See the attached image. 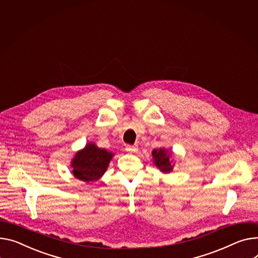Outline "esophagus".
<instances>
[{
    "mask_svg": "<svg viewBox=\"0 0 258 258\" xmlns=\"http://www.w3.org/2000/svg\"><path fill=\"white\" fill-rule=\"evenodd\" d=\"M125 150L128 152H137L138 151V146L137 145H126Z\"/></svg>",
    "mask_w": 258,
    "mask_h": 258,
    "instance_id": "esophagus-1",
    "label": "esophagus"
}]
</instances>
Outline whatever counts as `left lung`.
<instances>
[{"label":"left lung","instance_id":"8db88e82","mask_svg":"<svg viewBox=\"0 0 258 258\" xmlns=\"http://www.w3.org/2000/svg\"><path fill=\"white\" fill-rule=\"evenodd\" d=\"M152 157L154 160V163L162 170V172L168 173L173 169V166L171 165L169 154H167V151L165 149H154L152 151Z\"/></svg>","mask_w":258,"mask_h":258}]
</instances>
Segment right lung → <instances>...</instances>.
Listing matches in <instances>:
<instances>
[{
  "label": "right lung",
  "mask_w": 258,
  "mask_h": 258,
  "mask_svg": "<svg viewBox=\"0 0 258 258\" xmlns=\"http://www.w3.org/2000/svg\"><path fill=\"white\" fill-rule=\"evenodd\" d=\"M112 157L111 152L89 143L76 154L72 165L74 175L86 182L97 180L106 172Z\"/></svg>",
  "instance_id": "add662e5"
}]
</instances>
